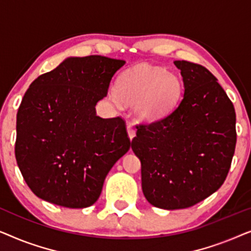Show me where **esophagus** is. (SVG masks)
<instances>
[{
  "mask_svg": "<svg viewBox=\"0 0 251 251\" xmlns=\"http://www.w3.org/2000/svg\"><path fill=\"white\" fill-rule=\"evenodd\" d=\"M126 132H128V137H129L130 140H132L133 137L136 136V131H135V129L132 128L131 125L126 126Z\"/></svg>",
  "mask_w": 251,
  "mask_h": 251,
  "instance_id": "obj_1",
  "label": "esophagus"
}]
</instances>
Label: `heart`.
Segmentation results:
<instances>
[{
    "mask_svg": "<svg viewBox=\"0 0 251 251\" xmlns=\"http://www.w3.org/2000/svg\"><path fill=\"white\" fill-rule=\"evenodd\" d=\"M183 90L177 74L163 67L139 64L123 72L116 88L111 89L108 98L116 107L135 106L136 116L142 122H155L176 105Z\"/></svg>",
    "mask_w": 251,
    "mask_h": 251,
    "instance_id": "obj_1",
    "label": "heart"
}]
</instances>
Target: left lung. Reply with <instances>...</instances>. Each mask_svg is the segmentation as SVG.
<instances>
[{"mask_svg": "<svg viewBox=\"0 0 251 251\" xmlns=\"http://www.w3.org/2000/svg\"><path fill=\"white\" fill-rule=\"evenodd\" d=\"M184 95L160 121L137 126L131 149L142 163L146 200L166 210L185 209L215 193L234 155L235 111L207 68L175 60Z\"/></svg>", "mask_w": 251, "mask_h": 251, "instance_id": "left-lung-1", "label": "left lung"}]
</instances>
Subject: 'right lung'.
I'll return each instance as SVG.
<instances>
[{"mask_svg": "<svg viewBox=\"0 0 251 251\" xmlns=\"http://www.w3.org/2000/svg\"><path fill=\"white\" fill-rule=\"evenodd\" d=\"M126 60L68 57L32 82L17 113L16 160L37 198L81 209L130 149L125 122L101 119L96 105Z\"/></svg>", "mask_w": 251, "mask_h": 251, "instance_id": "add662e5", "label": "right lung"}]
</instances>
